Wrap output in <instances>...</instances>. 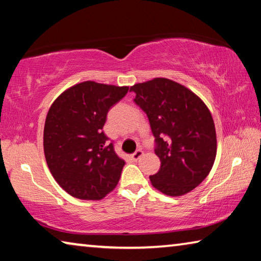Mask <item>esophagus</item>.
Wrapping results in <instances>:
<instances>
[{"instance_id":"34e87169","label":"esophagus","mask_w":261,"mask_h":261,"mask_svg":"<svg viewBox=\"0 0 261 261\" xmlns=\"http://www.w3.org/2000/svg\"><path fill=\"white\" fill-rule=\"evenodd\" d=\"M141 155H143V151H141V149H137V151L131 155V159L134 161H138Z\"/></svg>"}]
</instances>
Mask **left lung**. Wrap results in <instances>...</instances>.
I'll list each match as a JSON object with an SVG mask.
<instances>
[{
    "label": "left lung",
    "instance_id": "left-lung-1",
    "mask_svg": "<svg viewBox=\"0 0 261 261\" xmlns=\"http://www.w3.org/2000/svg\"><path fill=\"white\" fill-rule=\"evenodd\" d=\"M134 102L147 115L161 161L152 185L167 196H182L198 187L213 167L216 134L208 108L180 84L155 78L131 87Z\"/></svg>",
    "mask_w": 261,
    "mask_h": 261
}]
</instances>
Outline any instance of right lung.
Returning a JSON list of instances; mask_svg holds the SVG:
<instances>
[{
	"label": "right lung",
	"mask_w": 261,
	"mask_h": 261,
	"mask_svg": "<svg viewBox=\"0 0 261 261\" xmlns=\"http://www.w3.org/2000/svg\"><path fill=\"white\" fill-rule=\"evenodd\" d=\"M127 91V86L84 82L51 105L43 129V151L53 177L70 196L102 199L120 180L125 162L102 129L109 109Z\"/></svg>",
	"instance_id": "obj_1"
}]
</instances>
